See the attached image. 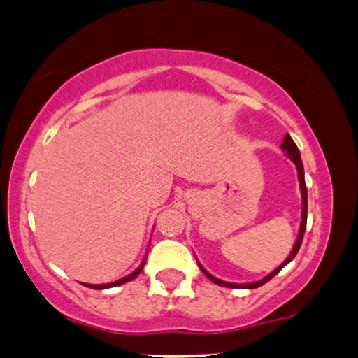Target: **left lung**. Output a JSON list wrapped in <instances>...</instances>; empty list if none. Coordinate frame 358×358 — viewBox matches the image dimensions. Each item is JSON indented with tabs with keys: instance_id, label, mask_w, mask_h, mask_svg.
Instances as JSON below:
<instances>
[{
	"instance_id": "left-lung-1",
	"label": "left lung",
	"mask_w": 358,
	"mask_h": 358,
	"mask_svg": "<svg viewBox=\"0 0 358 358\" xmlns=\"http://www.w3.org/2000/svg\"><path fill=\"white\" fill-rule=\"evenodd\" d=\"M282 150L286 152V155H287L289 158H291V160L294 162V165H296L297 176H299V183H301V193H302V223H301V229H299V236H297V241H296V244H294L292 252H291V255H289L287 259L284 261L282 264H280L278 269L273 271V273H271L269 275H266L264 279L257 280V282H252V284H233V282H224V280L216 279L215 275H211L210 273H208V271H205V268H203L200 262H198V266H200V269L203 271V273H205L206 278L211 279L215 284H218V286L234 287V289H236V287H244V289L259 287V286H262V284H266V282H268V280L273 279L274 275L278 274L279 271L284 268V266L289 264V262H291V261L294 259V257H296L297 251H299V248H301V244H302V238H304V233H306V224H307V188H306V180H304V166H302L301 153H299V150H297V145H296V143H294V140L291 138V135H286V137H284Z\"/></svg>"
}]
</instances>
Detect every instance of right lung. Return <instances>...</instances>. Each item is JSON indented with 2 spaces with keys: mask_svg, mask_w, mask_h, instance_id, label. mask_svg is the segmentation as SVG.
Returning a JSON list of instances; mask_svg holds the SVG:
<instances>
[{
  "mask_svg": "<svg viewBox=\"0 0 358 358\" xmlns=\"http://www.w3.org/2000/svg\"><path fill=\"white\" fill-rule=\"evenodd\" d=\"M147 259V257H145ZM145 259H143V262L142 264H140V268L137 269V271H134L132 274H129L127 275V278H122V279H119V280H115V282H110V284H101V286H94V284H85V286L87 287H92V289H107V287H114V286H120V284H124V282H129V280H132V279H135L137 278V275L140 274V271L143 269V264H145Z\"/></svg>",
  "mask_w": 358,
  "mask_h": 358,
  "instance_id": "add662e5",
  "label": "right lung"
}]
</instances>
